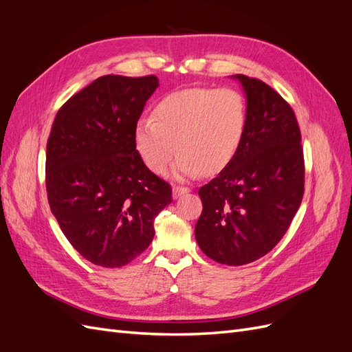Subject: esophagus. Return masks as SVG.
I'll return each instance as SVG.
<instances>
[{"label": "esophagus", "mask_w": 352, "mask_h": 352, "mask_svg": "<svg viewBox=\"0 0 352 352\" xmlns=\"http://www.w3.org/2000/svg\"><path fill=\"white\" fill-rule=\"evenodd\" d=\"M189 188H186V186H180V185H175L173 186V198H179V197H182V195H186V194H189Z\"/></svg>", "instance_id": "1"}]
</instances>
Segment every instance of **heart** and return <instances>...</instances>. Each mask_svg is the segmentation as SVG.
<instances>
[{
  "label": "heart",
  "mask_w": 352,
  "mask_h": 352,
  "mask_svg": "<svg viewBox=\"0 0 352 352\" xmlns=\"http://www.w3.org/2000/svg\"><path fill=\"white\" fill-rule=\"evenodd\" d=\"M248 105L232 88H190L166 95L151 117L135 124L133 144L142 163L163 175L177 151L176 172L194 177L223 172L239 153Z\"/></svg>",
  "instance_id": "b5f03b06"
}]
</instances>
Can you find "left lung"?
Listing matches in <instances>:
<instances>
[{
	"label": "left lung",
	"instance_id": "8db88e82",
	"mask_svg": "<svg viewBox=\"0 0 352 352\" xmlns=\"http://www.w3.org/2000/svg\"><path fill=\"white\" fill-rule=\"evenodd\" d=\"M248 127L235 160L201 186L195 238L211 260L242 265L270 252L289 229L304 195L301 131L286 100L267 83L236 76Z\"/></svg>",
	"mask_w": 352,
	"mask_h": 352
}]
</instances>
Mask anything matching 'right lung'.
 Returning <instances> with one entry per match:
<instances>
[{
  "mask_svg": "<svg viewBox=\"0 0 352 352\" xmlns=\"http://www.w3.org/2000/svg\"><path fill=\"white\" fill-rule=\"evenodd\" d=\"M158 87L154 74H105L61 105L47 142L45 186L52 214L82 257L122 267L154 238L172 186L138 155L133 129Z\"/></svg>",
  "mask_w": 352,
  "mask_h": 352,
  "instance_id": "1",
  "label": "right lung"
}]
</instances>
